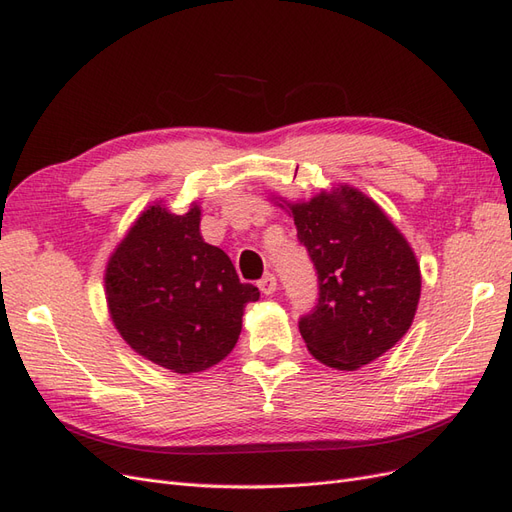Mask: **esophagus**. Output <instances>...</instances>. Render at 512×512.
<instances>
[{
	"mask_svg": "<svg viewBox=\"0 0 512 512\" xmlns=\"http://www.w3.org/2000/svg\"><path fill=\"white\" fill-rule=\"evenodd\" d=\"M258 288H260V292L262 294H273L275 292V288H277V280H275V275H265L262 277V280L258 282Z\"/></svg>",
	"mask_w": 512,
	"mask_h": 512,
	"instance_id": "esophagus-1",
	"label": "esophagus"
}]
</instances>
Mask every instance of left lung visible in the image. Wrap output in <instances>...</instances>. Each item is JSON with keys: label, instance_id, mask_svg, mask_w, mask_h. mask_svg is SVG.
<instances>
[{"label": "left lung", "instance_id": "obj_1", "mask_svg": "<svg viewBox=\"0 0 512 512\" xmlns=\"http://www.w3.org/2000/svg\"><path fill=\"white\" fill-rule=\"evenodd\" d=\"M271 200L292 215L318 271V305L299 322L307 350L339 371L389 352L412 327L421 299V267L404 232L348 183L307 200Z\"/></svg>", "mask_w": 512, "mask_h": 512}]
</instances>
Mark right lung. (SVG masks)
<instances>
[{
	"label": "right lung",
	"instance_id": "1",
	"mask_svg": "<svg viewBox=\"0 0 512 512\" xmlns=\"http://www.w3.org/2000/svg\"><path fill=\"white\" fill-rule=\"evenodd\" d=\"M203 209L173 213L153 200L108 256L104 294L117 333L136 354L175 374H198L235 348L245 305L258 301L241 284L224 250L200 235Z\"/></svg>",
	"mask_w": 512,
	"mask_h": 512
}]
</instances>
